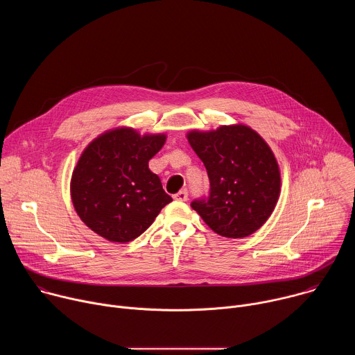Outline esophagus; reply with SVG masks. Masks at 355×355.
Wrapping results in <instances>:
<instances>
[{"label": "esophagus", "instance_id": "obj_1", "mask_svg": "<svg viewBox=\"0 0 355 355\" xmlns=\"http://www.w3.org/2000/svg\"><path fill=\"white\" fill-rule=\"evenodd\" d=\"M174 199L185 202V200H188V192H187L185 189H182V191H180V192H177V193L174 195Z\"/></svg>", "mask_w": 355, "mask_h": 355}]
</instances>
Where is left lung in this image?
Wrapping results in <instances>:
<instances>
[{"instance_id": "left-lung-1", "label": "left lung", "mask_w": 355, "mask_h": 355, "mask_svg": "<svg viewBox=\"0 0 355 355\" xmlns=\"http://www.w3.org/2000/svg\"><path fill=\"white\" fill-rule=\"evenodd\" d=\"M188 143L204 163L211 192L191 207L219 236L241 239L271 216L281 192L278 162L267 141L243 123L189 130Z\"/></svg>"}]
</instances>
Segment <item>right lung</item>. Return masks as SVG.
<instances>
[{"mask_svg":"<svg viewBox=\"0 0 355 355\" xmlns=\"http://www.w3.org/2000/svg\"><path fill=\"white\" fill-rule=\"evenodd\" d=\"M166 133L140 135L121 126L101 133L73 170L70 195L80 219L98 236L128 243L155 222L173 198L148 160L164 146Z\"/></svg>","mask_w":355,"mask_h":355,"instance_id":"obj_1","label":"right lung"}]
</instances>
